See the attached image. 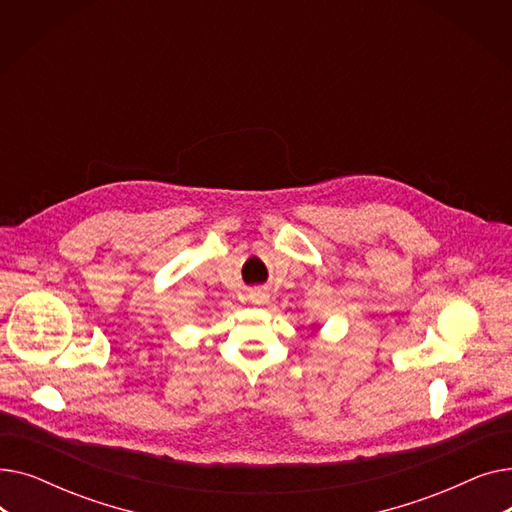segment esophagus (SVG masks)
<instances>
[{"mask_svg": "<svg viewBox=\"0 0 512 512\" xmlns=\"http://www.w3.org/2000/svg\"><path fill=\"white\" fill-rule=\"evenodd\" d=\"M251 299H253L255 303H265V294H263V292H255V294H251Z\"/></svg>", "mask_w": 512, "mask_h": 512, "instance_id": "34e87169", "label": "esophagus"}]
</instances>
